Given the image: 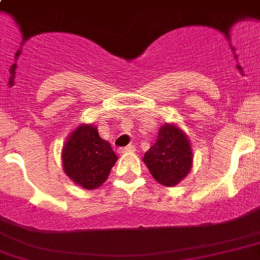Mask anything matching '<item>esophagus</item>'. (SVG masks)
<instances>
[{
  "label": "esophagus",
  "mask_w": 260,
  "mask_h": 260,
  "mask_svg": "<svg viewBox=\"0 0 260 260\" xmlns=\"http://www.w3.org/2000/svg\"><path fill=\"white\" fill-rule=\"evenodd\" d=\"M136 150V147H135V145H128V146H125V147H121L120 150H119V153H133V151Z\"/></svg>",
  "instance_id": "1"
}]
</instances>
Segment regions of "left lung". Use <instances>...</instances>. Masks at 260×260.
Returning <instances> with one entry per match:
<instances>
[{
    "label": "left lung",
    "mask_w": 260,
    "mask_h": 260,
    "mask_svg": "<svg viewBox=\"0 0 260 260\" xmlns=\"http://www.w3.org/2000/svg\"><path fill=\"white\" fill-rule=\"evenodd\" d=\"M193 156L188 135L175 123H165L159 128L156 141L145 153L142 160L151 176L160 185L170 188L188 176Z\"/></svg>",
    "instance_id": "1"
}]
</instances>
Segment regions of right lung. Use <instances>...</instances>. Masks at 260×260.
Returning <instances> with one entry per match:
<instances>
[{"mask_svg":"<svg viewBox=\"0 0 260 260\" xmlns=\"http://www.w3.org/2000/svg\"><path fill=\"white\" fill-rule=\"evenodd\" d=\"M62 167L76 185L93 190L104 184L118 160L111 145L93 124H79L62 147Z\"/></svg>","mask_w":260,"mask_h":260,"instance_id":"1","label":"right lung"}]
</instances>
